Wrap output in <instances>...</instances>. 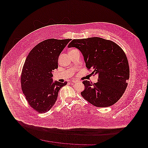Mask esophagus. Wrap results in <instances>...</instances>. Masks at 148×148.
<instances>
[{"label": "esophagus", "instance_id": "34e87169", "mask_svg": "<svg viewBox=\"0 0 148 148\" xmlns=\"http://www.w3.org/2000/svg\"><path fill=\"white\" fill-rule=\"evenodd\" d=\"M71 82H72L73 83H76L78 82V81H77V80H72Z\"/></svg>", "mask_w": 148, "mask_h": 148}]
</instances>
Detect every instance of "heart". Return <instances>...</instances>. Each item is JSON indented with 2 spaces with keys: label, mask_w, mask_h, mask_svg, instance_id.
<instances>
[{
  "label": "heart",
  "mask_w": 148,
  "mask_h": 148,
  "mask_svg": "<svg viewBox=\"0 0 148 148\" xmlns=\"http://www.w3.org/2000/svg\"><path fill=\"white\" fill-rule=\"evenodd\" d=\"M76 50L77 49H71L69 52H73V51H75V50Z\"/></svg>",
  "instance_id": "heart-1"
}]
</instances>
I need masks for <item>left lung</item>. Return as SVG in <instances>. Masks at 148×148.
<instances>
[{
	"mask_svg": "<svg viewBox=\"0 0 148 148\" xmlns=\"http://www.w3.org/2000/svg\"><path fill=\"white\" fill-rule=\"evenodd\" d=\"M68 48L75 47L84 58L86 67L98 82L84 80L83 98L97 107H108L116 103L127 88L129 66L126 54L115 42L99 37L73 39Z\"/></svg>",
	"mask_w": 148,
	"mask_h": 148,
	"instance_id": "left-lung-1",
	"label": "left lung"
}]
</instances>
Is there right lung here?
I'll list each match as a JSON object with an SVG mask.
<instances>
[{
  "label": "right lung",
  "mask_w": 148,
  "mask_h": 148,
  "mask_svg": "<svg viewBox=\"0 0 148 148\" xmlns=\"http://www.w3.org/2000/svg\"><path fill=\"white\" fill-rule=\"evenodd\" d=\"M71 39H49L39 42L29 53L21 72V89L29 105L39 113L54 106L60 89L67 84L53 82V70L58 57Z\"/></svg>",
  "instance_id": "1"
}]
</instances>
